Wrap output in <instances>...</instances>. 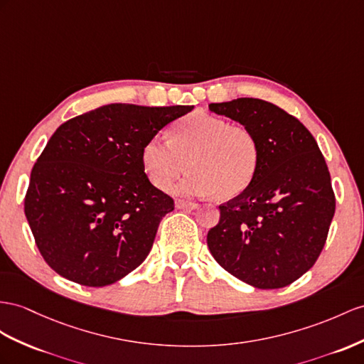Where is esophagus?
Wrapping results in <instances>:
<instances>
[{
    "label": "esophagus",
    "mask_w": 364,
    "mask_h": 364,
    "mask_svg": "<svg viewBox=\"0 0 364 364\" xmlns=\"http://www.w3.org/2000/svg\"><path fill=\"white\" fill-rule=\"evenodd\" d=\"M176 209H197L198 204L192 201H184V200H176L175 201Z\"/></svg>",
    "instance_id": "1"
}]
</instances>
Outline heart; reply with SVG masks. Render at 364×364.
Returning <instances> with one entry per match:
<instances>
[{
  "instance_id": "heart-1",
  "label": "heart",
  "mask_w": 364,
  "mask_h": 364,
  "mask_svg": "<svg viewBox=\"0 0 364 364\" xmlns=\"http://www.w3.org/2000/svg\"><path fill=\"white\" fill-rule=\"evenodd\" d=\"M147 178L158 189H169L173 180L191 169L176 184L181 195H212L234 198L254 181L259 164V146L247 127L206 112L181 118L172 139L154 136L141 151Z\"/></svg>"
}]
</instances>
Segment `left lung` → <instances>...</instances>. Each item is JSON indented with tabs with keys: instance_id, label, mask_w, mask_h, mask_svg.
<instances>
[{
	"instance_id": "1",
	"label": "left lung",
	"mask_w": 364,
	"mask_h": 364,
	"mask_svg": "<svg viewBox=\"0 0 364 364\" xmlns=\"http://www.w3.org/2000/svg\"><path fill=\"white\" fill-rule=\"evenodd\" d=\"M210 112L247 127L259 146L254 181L220 206L208 232L217 263L258 289L294 283L320 257L335 213L329 169L295 117L258 98L212 102Z\"/></svg>"
}]
</instances>
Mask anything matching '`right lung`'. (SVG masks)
I'll list each match as a JSON object with an SVG mask.
<instances>
[{"label": "right lung", "instance_id": "1", "mask_svg": "<svg viewBox=\"0 0 364 364\" xmlns=\"http://www.w3.org/2000/svg\"><path fill=\"white\" fill-rule=\"evenodd\" d=\"M193 106H101L63 123L36 160L24 213L55 272L89 287L141 264L173 200L149 181L146 141Z\"/></svg>", "mask_w": 364, "mask_h": 364}]
</instances>
